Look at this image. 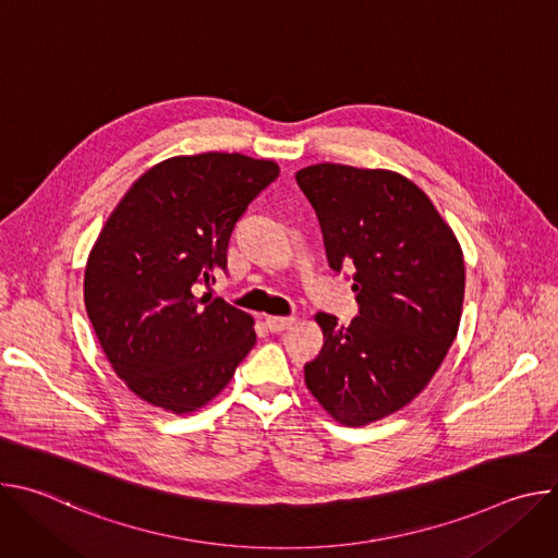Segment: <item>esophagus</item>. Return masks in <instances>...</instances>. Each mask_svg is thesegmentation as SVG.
Segmentation results:
<instances>
[{
  "mask_svg": "<svg viewBox=\"0 0 558 558\" xmlns=\"http://www.w3.org/2000/svg\"><path fill=\"white\" fill-rule=\"evenodd\" d=\"M265 325L269 327V331L274 333H280V331H287L295 325V317L289 315V317H280V315H267L265 317Z\"/></svg>",
  "mask_w": 558,
  "mask_h": 558,
  "instance_id": "esophagus-1",
  "label": "esophagus"
}]
</instances>
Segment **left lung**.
<instances>
[{
    "label": "left lung",
    "instance_id": "8db88e82",
    "mask_svg": "<svg viewBox=\"0 0 558 558\" xmlns=\"http://www.w3.org/2000/svg\"><path fill=\"white\" fill-rule=\"evenodd\" d=\"M295 181L320 220L331 269L353 265L360 315L317 313L325 344L304 364L311 395L338 424L384 420L428 386L452 347L465 267L457 235L407 177L340 163Z\"/></svg>",
    "mask_w": 558,
    "mask_h": 558
}]
</instances>
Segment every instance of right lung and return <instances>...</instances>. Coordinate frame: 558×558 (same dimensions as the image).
<instances>
[{"mask_svg": "<svg viewBox=\"0 0 558 558\" xmlns=\"http://www.w3.org/2000/svg\"><path fill=\"white\" fill-rule=\"evenodd\" d=\"M271 158L203 151L138 177L106 220L84 276L86 311L114 373L143 402L190 415L256 344L254 317L194 287L227 269L235 220L278 179Z\"/></svg>", "mask_w": 558, "mask_h": 558, "instance_id": "right-lung-1", "label": "right lung"}]
</instances>
